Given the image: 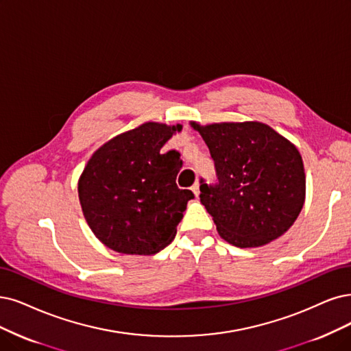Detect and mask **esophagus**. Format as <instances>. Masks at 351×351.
Here are the masks:
<instances>
[{
  "label": "esophagus",
  "mask_w": 351,
  "mask_h": 351,
  "mask_svg": "<svg viewBox=\"0 0 351 351\" xmlns=\"http://www.w3.org/2000/svg\"><path fill=\"white\" fill-rule=\"evenodd\" d=\"M192 192H193V195H195L197 198H198V195H199V182H198V180H197V182L195 184H193L192 185Z\"/></svg>",
  "instance_id": "obj_1"
}]
</instances>
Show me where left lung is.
Listing matches in <instances>:
<instances>
[{
	"label": "left lung",
	"mask_w": 351,
	"mask_h": 351,
	"mask_svg": "<svg viewBox=\"0 0 351 351\" xmlns=\"http://www.w3.org/2000/svg\"><path fill=\"white\" fill-rule=\"evenodd\" d=\"M215 163L218 184L202 182L201 204L218 234L240 249L261 247L287 232L305 202L300 152L261 121H191Z\"/></svg>",
	"instance_id": "left-lung-1"
}]
</instances>
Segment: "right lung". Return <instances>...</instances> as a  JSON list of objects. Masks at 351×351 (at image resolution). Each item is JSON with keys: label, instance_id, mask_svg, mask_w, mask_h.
Returning a JSON list of instances; mask_svg holds the SVG:
<instances>
[{"label": "right lung", "instance_id": "right-lung-1", "mask_svg": "<svg viewBox=\"0 0 351 351\" xmlns=\"http://www.w3.org/2000/svg\"><path fill=\"white\" fill-rule=\"evenodd\" d=\"M179 130L145 123L104 143L85 165L77 195L89 228L108 249L149 256L175 239L193 193L176 185L179 153L160 149Z\"/></svg>", "mask_w": 351, "mask_h": 351}]
</instances>
